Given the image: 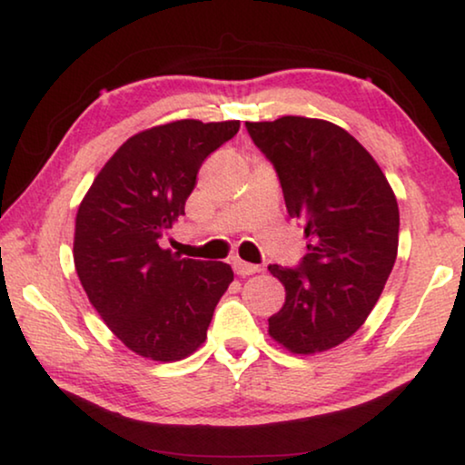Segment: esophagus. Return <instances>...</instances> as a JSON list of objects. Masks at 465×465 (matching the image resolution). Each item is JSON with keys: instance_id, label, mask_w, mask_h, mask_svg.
Wrapping results in <instances>:
<instances>
[{"instance_id": "1", "label": "esophagus", "mask_w": 465, "mask_h": 465, "mask_svg": "<svg viewBox=\"0 0 465 465\" xmlns=\"http://www.w3.org/2000/svg\"><path fill=\"white\" fill-rule=\"evenodd\" d=\"M232 269H234V272H237V275L247 277V275H253V272H258L260 266H258V264L245 262V260H234Z\"/></svg>"}]
</instances>
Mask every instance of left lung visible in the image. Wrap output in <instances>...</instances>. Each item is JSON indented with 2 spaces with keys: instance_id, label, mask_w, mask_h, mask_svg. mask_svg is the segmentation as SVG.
Returning a JSON list of instances; mask_svg holds the SVG:
<instances>
[{
  "instance_id": "left-lung-1",
  "label": "left lung",
  "mask_w": 465,
  "mask_h": 465,
  "mask_svg": "<svg viewBox=\"0 0 465 465\" xmlns=\"http://www.w3.org/2000/svg\"><path fill=\"white\" fill-rule=\"evenodd\" d=\"M245 126L309 241L296 269L269 266L285 285L269 334L292 353L328 351L358 332L385 288L398 256L396 194L364 145L328 120Z\"/></svg>"
}]
</instances>
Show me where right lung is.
<instances>
[{
	"instance_id": "obj_1",
	"label": "right lung",
	"mask_w": 465,
	"mask_h": 465,
	"mask_svg": "<svg viewBox=\"0 0 465 465\" xmlns=\"http://www.w3.org/2000/svg\"><path fill=\"white\" fill-rule=\"evenodd\" d=\"M239 120H175L137 133L94 177L75 215L74 264L88 301L131 351L177 361L207 339L231 264L173 256L158 241L183 215L205 158Z\"/></svg>"
}]
</instances>
